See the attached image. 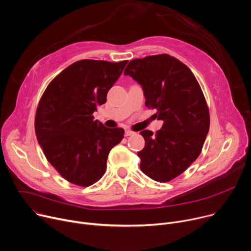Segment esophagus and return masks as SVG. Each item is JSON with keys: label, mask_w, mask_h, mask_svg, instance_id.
Here are the masks:
<instances>
[{"label": "esophagus", "mask_w": 251, "mask_h": 251, "mask_svg": "<svg viewBox=\"0 0 251 251\" xmlns=\"http://www.w3.org/2000/svg\"><path fill=\"white\" fill-rule=\"evenodd\" d=\"M132 134H134V132L131 131V130L126 129V130L125 131V135H126V136H129V135H132Z\"/></svg>", "instance_id": "esophagus-1"}]
</instances>
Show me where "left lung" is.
<instances>
[{"instance_id":"8db88e82","label":"left lung","mask_w":251,"mask_h":251,"mask_svg":"<svg viewBox=\"0 0 251 251\" xmlns=\"http://www.w3.org/2000/svg\"><path fill=\"white\" fill-rule=\"evenodd\" d=\"M140 83L146 105L156 109L163 125L155 134L140 133L146 145L137 152L140 168L155 181L181 175L198 158L209 130V111L192 72L170 54L149 55L128 63L124 72Z\"/></svg>"}]
</instances>
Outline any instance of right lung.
I'll return each mask as SVG.
<instances>
[{"instance_id": "right-lung-1", "label": "right lung", "mask_w": 251, "mask_h": 251, "mask_svg": "<svg viewBox=\"0 0 251 251\" xmlns=\"http://www.w3.org/2000/svg\"><path fill=\"white\" fill-rule=\"evenodd\" d=\"M126 64L75 62L50 82L40 100L38 142L49 162L74 184L90 186L100 179L110 150L124 138L122 127H106L93 114L106 101Z\"/></svg>"}]
</instances>
